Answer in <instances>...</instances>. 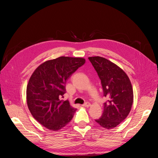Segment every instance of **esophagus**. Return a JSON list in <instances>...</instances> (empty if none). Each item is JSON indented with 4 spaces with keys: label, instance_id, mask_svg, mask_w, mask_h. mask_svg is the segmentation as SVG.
<instances>
[{
    "label": "esophagus",
    "instance_id": "1",
    "mask_svg": "<svg viewBox=\"0 0 158 158\" xmlns=\"http://www.w3.org/2000/svg\"><path fill=\"white\" fill-rule=\"evenodd\" d=\"M82 106H83V107H89V106H90V104H89V102H86V103H85V104H82Z\"/></svg>",
    "mask_w": 158,
    "mask_h": 158
}]
</instances>
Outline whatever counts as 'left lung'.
Instances as JSON below:
<instances>
[{
	"instance_id": "obj_1",
	"label": "left lung",
	"mask_w": 158,
	"mask_h": 158,
	"mask_svg": "<svg viewBox=\"0 0 158 158\" xmlns=\"http://www.w3.org/2000/svg\"><path fill=\"white\" fill-rule=\"evenodd\" d=\"M88 59L101 79L104 96L107 98L101 117L95 122L104 128H114L126 118L131 111L133 102L131 81L122 69L106 58L94 56Z\"/></svg>"
}]
</instances>
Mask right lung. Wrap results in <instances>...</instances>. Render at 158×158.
I'll list each match as a JSON object with an SVG mask.
<instances>
[{
	"label": "right lung",
	"instance_id": "1",
	"mask_svg": "<svg viewBox=\"0 0 158 158\" xmlns=\"http://www.w3.org/2000/svg\"><path fill=\"white\" fill-rule=\"evenodd\" d=\"M85 63L84 58L61 56L40 64L30 77L27 86L29 110L49 130H60L72 119L77 109L60 98L66 93V80Z\"/></svg>",
	"mask_w": 158,
	"mask_h": 158
}]
</instances>
